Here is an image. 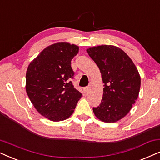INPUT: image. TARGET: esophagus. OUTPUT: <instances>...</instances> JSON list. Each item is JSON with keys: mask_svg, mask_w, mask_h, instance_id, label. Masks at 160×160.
<instances>
[{"mask_svg": "<svg viewBox=\"0 0 160 160\" xmlns=\"http://www.w3.org/2000/svg\"><path fill=\"white\" fill-rule=\"evenodd\" d=\"M89 90V87H85V88L84 89V93H88Z\"/></svg>", "mask_w": 160, "mask_h": 160, "instance_id": "esophagus-1", "label": "esophagus"}]
</instances>
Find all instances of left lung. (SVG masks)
Returning a JSON list of instances; mask_svg holds the SVG:
<instances>
[{"mask_svg":"<svg viewBox=\"0 0 160 160\" xmlns=\"http://www.w3.org/2000/svg\"><path fill=\"white\" fill-rule=\"evenodd\" d=\"M87 52L99 68L104 83L101 103L93 108V112L106 123L119 121L130 112L138 97V71L130 57L115 46H97Z\"/></svg>","mask_w":160,"mask_h":160,"instance_id":"obj_1","label":"left lung"}]
</instances>
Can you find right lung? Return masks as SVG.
I'll list each match as a JSON object with an SVG mask.
<instances>
[{"label":"right lung","mask_w":160,"mask_h":160,"mask_svg":"<svg viewBox=\"0 0 160 160\" xmlns=\"http://www.w3.org/2000/svg\"><path fill=\"white\" fill-rule=\"evenodd\" d=\"M79 47L68 42L55 43L45 48L28 65L26 92L37 111L53 122L72 115L82 93L70 78L74 73L71 60Z\"/></svg>","instance_id":"add662e5"}]
</instances>
